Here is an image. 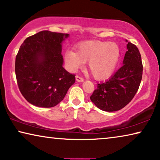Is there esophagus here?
I'll return each instance as SVG.
<instances>
[{
    "mask_svg": "<svg viewBox=\"0 0 160 160\" xmlns=\"http://www.w3.org/2000/svg\"><path fill=\"white\" fill-rule=\"evenodd\" d=\"M76 80H77L78 82H83V78L82 77H79V76H76Z\"/></svg>",
    "mask_w": 160,
    "mask_h": 160,
    "instance_id": "esophagus-1",
    "label": "esophagus"
}]
</instances>
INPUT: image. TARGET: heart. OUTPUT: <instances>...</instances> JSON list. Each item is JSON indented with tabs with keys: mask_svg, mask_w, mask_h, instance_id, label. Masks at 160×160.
Instances as JSON below:
<instances>
[{
	"mask_svg": "<svg viewBox=\"0 0 160 160\" xmlns=\"http://www.w3.org/2000/svg\"><path fill=\"white\" fill-rule=\"evenodd\" d=\"M120 56L119 46L114 42L87 41L76 46V52L64 53L66 66L75 72L87 61V69L97 79L109 77L116 68Z\"/></svg>",
	"mask_w": 160,
	"mask_h": 160,
	"instance_id": "b5f03b06",
	"label": "heart"
}]
</instances>
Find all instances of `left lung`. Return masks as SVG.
Returning <instances> with one entry per match:
<instances>
[{
    "label": "left lung",
    "instance_id": "8db88e82",
    "mask_svg": "<svg viewBox=\"0 0 160 160\" xmlns=\"http://www.w3.org/2000/svg\"><path fill=\"white\" fill-rule=\"evenodd\" d=\"M128 42V41H127ZM123 65L104 83H98L90 99L106 112L122 109L133 99L142 77L141 54L134 44L128 42Z\"/></svg>",
    "mask_w": 160,
    "mask_h": 160
}]
</instances>
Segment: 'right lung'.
Returning a JSON list of instances; mask_svg holds the SVG:
<instances>
[{
	"mask_svg": "<svg viewBox=\"0 0 160 160\" xmlns=\"http://www.w3.org/2000/svg\"><path fill=\"white\" fill-rule=\"evenodd\" d=\"M67 33L42 31L27 38L16 57L15 72L22 95L31 104L49 108L63 99L75 75L63 67L62 41Z\"/></svg>",
	"mask_w": 160,
	"mask_h": 160,
	"instance_id": "add662e5",
	"label": "right lung"
}]
</instances>
